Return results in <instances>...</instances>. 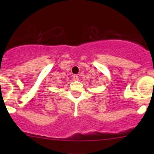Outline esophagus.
Wrapping results in <instances>:
<instances>
[{"instance_id":"esophagus-1","label":"esophagus","mask_w":154,"mask_h":154,"mask_svg":"<svg viewBox=\"0 0 154 154\" xmlns=\"http://www.w3.org/2000/svg\"><path fill=\"white\" fill-rule=\"evenodd\" d=\"M79 80V77L77 75V74H74V76H73V80H74V81H77V80Z\"/></svg>"}]
</instances>
